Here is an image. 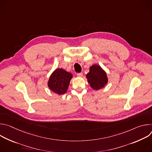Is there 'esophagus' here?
<instances>
[{"instance_id": "obj_1", "label": "esophagus", "mask_w": 152, "mask_h": 152, "mask_svg": "<svg viewBox=\"0 0 152 152\" xmlns=\"http://www.w3.org/2000/svg\"><path fill=\"white\" fill-rule=\"evenodd\" d=\"M77 76L78 77H82L83 76V74H82V73H79L77 74Z\"/></svg>"}]
</instances>
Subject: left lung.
I'll list each match as a JSON object with an SVG mask.
<instances>
[{
  "mask_svg": "<svg viewBox=\"0 0 152 152\" xmlns=\"http://www.w3.org/2000/svg\"><path fill=\"white\" fill-rule=\"evenodd\" d=\"M86 77L91 87L96 91L104 88L108 82L106 72L97 64H94L90 67Z\"/></svg>",
  "mask_w": 152,
  "mask_h": 152,
  "instance_id": "1",
  "label": "left lung"
}]
</instances>
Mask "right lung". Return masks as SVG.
Here are the masks:
<instances>
[{
    "mask_svg": "<svg viewBox=\"0 0 152 152\" xmlns=\"http://www.w3.org/2000/svg\"><path fill=\"white\" fill-rule=\"evenodd\" d=\"M73 75L71 73L62 69L57 68L50 75L48 85L54 93L60 96L66 93Z\"/></svg>",
    "mask_w": 152,
    "mask_h": 152,
    "instance_id": "add662e5",
    "label": "right lung"
}]
</instances>
